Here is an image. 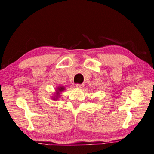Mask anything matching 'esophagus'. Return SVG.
<instances>
[{
    "label": "esophagus",
    "mask_w": 154,
    "mask_h": 154,
    "mask_svg": "<svg viewBox=\"0 0 154 154\" xmlns=\"http://www.w3.org/2000/svg\"><path fill=\"white\" fill-rule=\"evenodd\" d=\"M75 86L78 88H83V87H84V85L81 84H77L76 86Z\"/></svg>",
    "instance_id": "obj_1"
}]
</instances>
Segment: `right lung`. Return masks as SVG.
Returning <instances> with one entry per match:
<instances>
[{
	"label": "right lung",
	"instance_id": "obj_1",
	"mask_svg": "<svg viewBox=\"0 0 154 154\" xmlns=\"http://www.w3.org/2000/svg\"><path fill=\"white\" fill-rule=\"evenodd\" d=\"M64 90V87H60V88H58V90H57V97H58L60 95V92H62V91H63V90ZM56 98H57V97H56ZM56 98H55V99H56Z\"/></svg>",
	"mask_w": 154,
	"mask_h": 154
}]
</instances>
